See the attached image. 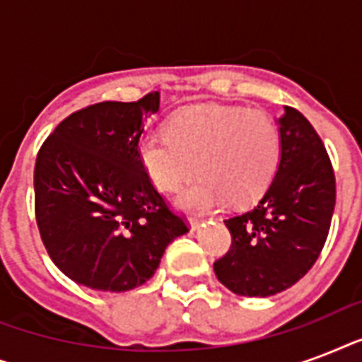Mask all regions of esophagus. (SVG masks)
Returning <instances> with one entry per match:
<instances>
[{"instance_id": "esophagus-1", "label": "esophagus", "mask_w": 362, "mask_h": 362, "mask_svg": "<svg viewBox=\"0 0 362 362\" xmlns=\"http://www.w3.org/2000/svg\"><path fill=\"white\" fill-rule=\"evenodd\" d=\"M201 226H203V220H199V218H189V227H192L193 231H197Z\"/></svg>"}]
</instances>
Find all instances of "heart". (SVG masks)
I'll return each mask as SVG.
<instances>
[{"label":"heart","mask_w":362,"mask_h":362,"mask_svg":"<svg viewBox=\"0 0 362 362\" xmlns=\"http://www.w3.org/2000/svg\"><path fill=\"white\" fill-rule=\"evenodd\" d=\"M139 159L153 186L175 192L197 170L176 204L206 212L229 199L247 204L263 195L280 163V129L261 109L199 107L175 115L167 135L146 133Z\"/></svg>","instance_id":"1"}]
</instances>
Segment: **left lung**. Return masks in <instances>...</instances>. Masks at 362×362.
<instances>
[{
  "mask_svg": "<svg viewBox=\"0 0 362 362\" xmlns=\"http://www.w3.org/2000/svg\"><path fill=\"white\" fill-rule=\"evenodd\" d=\"M280 163L255 206L226 220L229 252L214 263L237 295L270 297L297 284L317 261L331 229L337 180L320 135L297 109L284 107Z\"/></svg>",
  "mask_w": 362,
  "mask_h": 362,
  "instance_id": "obj_1",
  "label": "left lung"
}]
</instances>
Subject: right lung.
I'll list each match as a JSON object with an SVG mask.
<instances>
[{"label": "right lung", "mask_w": 362, "mask_h": 362, "mask_svg": "<svg viewBox=\"0 0 362 362\" xmlns=\"http://www.w3.org/2000/svg\"><path fill=\"white\" fill-rule=\"evenodd\" d=\"M159 92L103 101L67 116L37 153L33 187L41 240L81 286L129 291L153 276L165 247L187 233L139 159L144 118Z\"/></svg>", "instance_id": "add662e5"}]
</instances>
